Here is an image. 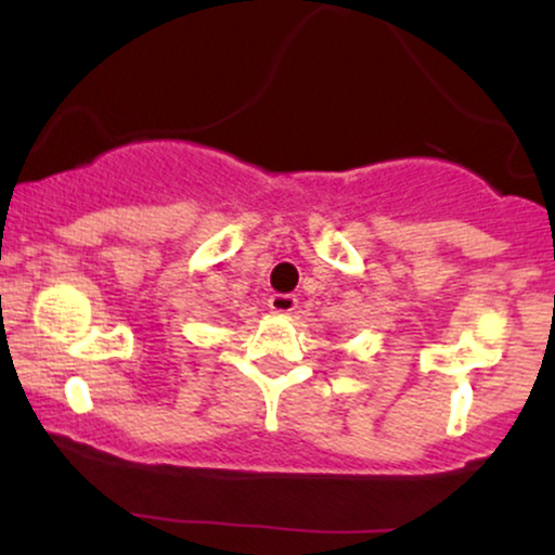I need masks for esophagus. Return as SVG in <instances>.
<instances>
[{
    "label": "esophagus",
    "instance_id": "34e87169",
    "mask_svg": "<svg viewBox=\"0 0 555 555\" xmlns=\"http://www.w3.org/2000/svg\"><path fill=\"white\" fill-rule=\"evenodd\" d=\"M299 299L295 295H282V292H276V295L269 297V308L273 313H282V315H289L292 310L297 308Z\"/></svg>",
    "mask_w": 555,
    "mask_h": 555
}]
</instances>
